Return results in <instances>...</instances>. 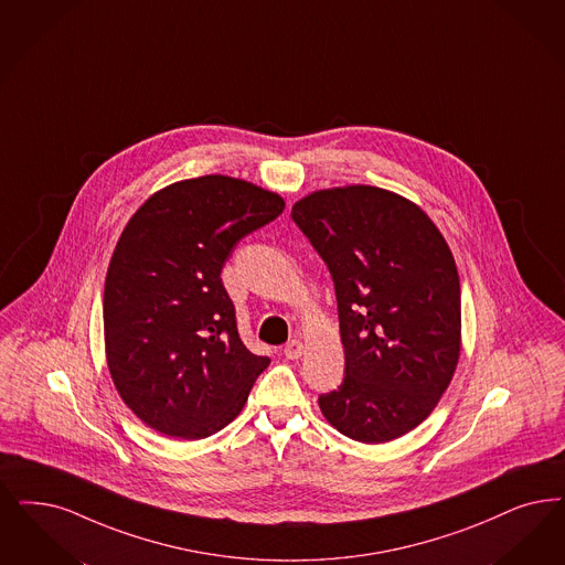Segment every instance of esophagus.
<instances>
[{
    "instance_id": "obj_1",
    "label": "esophagus",
    "mask_w": 565,
    "mask_h": 565,
    "mask_svg": "<svg viewBox=\"0 0 565 565\" xmlns=\"http://www.w3.org/2000/svg\"><path fill=\"white\" fill-rule=\"evenodd\" d=\"M303 354V343L299 339H291L287 345H285V355L289 360H297L299 355Z\"/></svg>"
}]
</instances>
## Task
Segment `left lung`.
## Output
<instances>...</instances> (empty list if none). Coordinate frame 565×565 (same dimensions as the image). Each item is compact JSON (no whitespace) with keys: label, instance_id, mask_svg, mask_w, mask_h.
I'll use <instances>...</instances> for the list:
<instances>
[{"label":"left lung","instance_id":"obj_1","mask_svg":"<svg viewBox=\"0 0 565 565\" xmlns=\"http://www.w3.org/2000/svg\"><path fill=\"white\" fill-rule=\"evenodd\" d=\"M291 217L331 273L345 350L341 385L318 396L322 415L364 444L408 434L459 362V274L444 236L375 186L318 190Z\"/></svg>","mask_w":565,"mask_h":565}]
</instances>
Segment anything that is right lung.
<instances>
[{"label": "right lung", "instance_id": "obj_1", "mask_svg": "<svg viewBox=\"0 0 565 565\" xmlns=\"http://www.w3.org/2000/svg\"><path fill=\"white\" fill-rule=\"evenodd\" d=\"M285 201L226 175L152 194L121 234L105 282L108 371L127 406L169 438L217 434L270 364L249 352L222 270Z\"/></svg>", "mask_w": 565, "mask_h": 565}]
</instances>
